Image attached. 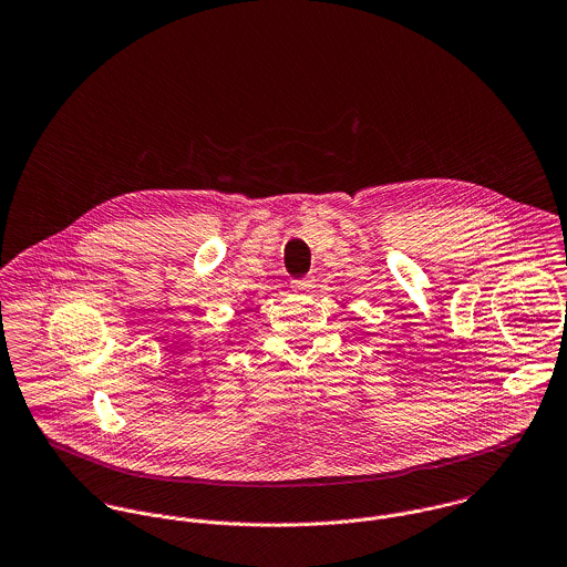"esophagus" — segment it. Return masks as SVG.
I'll return each mask as SVG.
<instances>
[{
	"label": "esophagus",
	"mask_w": 567,
	"mask_h": 567,
	"mask_svg": "<svg viewBox=\"0 0 567 567\" xmlns=\"http://www.w3.org/2000/svg\"><path fill=\"white\" fill-rule=\"evenodd\" d=\"M292 288L301 295H308L309 290L313 288V277H301V279H295L292 281Z\"/></svg>",
	"instance_id": "34e87169"
}]
</instances>
